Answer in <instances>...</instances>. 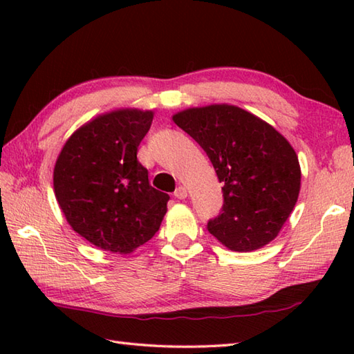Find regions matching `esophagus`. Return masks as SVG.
I'll list each match as a JSON object with an SVG mask.
<instances>
[{
    "instance_id": "1",
    "label": "esophagus",
    "mask_w": 354,
    "mask_h": 354,
    "mask_svg": "<svg viewBox=\"0 0 354 354\" xmlns=\"http://www.w3.org/2000/svg\"><path fill=\"white\" fill-rule=\"evenodd\" d=\"M173 194H175V198H178V199H185L187 198V189L183 185H179Z\"/></svg>"
}]
</instances>
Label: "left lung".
<instances>
[{"label":"left lung","mask_w":354,"mask_h":354,"mask_svg":"<svg viewBox=\"0 0 354 354\" xmlns=\"http://www.w3.org/2000/svg\"><path fill=\"white\" fill-rule=\"evenodd\" d=\"M205 150L223 184V205L207 228L231 251L268 245L297 204L301 170L280 132L232 104L192 108L173 115Z\"/></svg>","instance_id":"left-lung-1"}]
</instances>
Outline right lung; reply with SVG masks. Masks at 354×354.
Returning <instances> with one entry per match:
<instances>
[{
  "label": "right lung",
  "mask_w": 354,
  "mask_h": 354,
  "mask_svg": "<svg viewBox=\"0 0 354 354\" xmlns=\"http://www.w3.org/2000/svg\"><path fill=\"white\" fill-rule=\"evenodd\" d=\"M152 111L120 109L84 124L65 142L53 173L71 228L104 251L127 254L160 230L167 193L149 184L137 160Z\"/></svg>",
  "instance_id": "add662e5"
}]
</instances>
